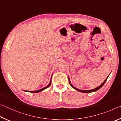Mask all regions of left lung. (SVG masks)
<instances>
[{"instance_id": "left-lung-1", "label": "left lung", "mask_w": 121, "mask_h": 121, "mask_svg": "<svg viewBox=\"0 0 121 121\" xmlns=\"http://www.w3.org/2000/svg\"><path fill=\"white\" fill-rule=\"evenodd\" d=\"M108 77L106 78V80H105V81L103 82V83L102 84H101L100 86H98V87H97V88H96L95 89H94L89 90H80V89H77V88L74 87V86L72 85V84H71V82H70V80H69V84H70L71 86H72V88H73L74 89H75L76 90L78 91L81 92H83V93H90V92H92L96 91H97L98 90H99V89H100V88H101V87H102V86H104V84H105V83L106 82V81H107Z\"/></svg>"}]
</instances>
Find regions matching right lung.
<instances>
[{"label": "right lung", "mask_w": 121, "mask_h": 121, "mask_svg": "<svg viewBox=\"0 0 121 121\" xmlns=\"http://www.w3.org/2000/svg\"><path fill=\"white\" fill-rule=\"evenodd\" d=\"M51 80H52V78H51V79H50V82H49V83L48 85V86H45V87H44V88L41 89H40V90H35V91H26V90H24V91L29 92H33V93H37V92H41V91H43V90L46 89L48 88L49 87V86H50V84H51V82H52V81H51Z\"/></svg>", "instance_id": "obj_1"}]
</instances>
